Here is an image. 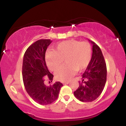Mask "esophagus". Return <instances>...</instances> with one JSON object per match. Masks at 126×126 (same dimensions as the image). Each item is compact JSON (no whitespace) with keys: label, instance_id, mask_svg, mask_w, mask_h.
<instances>
[{"label":"esophagus","instance_id":"esophagus-1","mask_svg":"<svg viewBox=\"0 0 126 126\" xmlns=\"http://www.w3.org/2000/svg\"><path fill=\"white\" fill-rule=\"evenodd\" d=\"M63 84H68L69 83V81H64V82H62Z\"/></svg>","mask_w":126,"mask_h":126}]
</instances>
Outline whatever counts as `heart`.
I'll use <instances>...</instances> for the list:
<instances>
[{"label": "heart", "mask_w": 126, "mask_h": 126, "mask_svg": "<svg viewBox=\"0 0 126 126\" xmlns=\"http://www.w3.org/2000/svg\"><path fill=\"white\" fill-rule=\"evenodd\" d=\"M92 56L91 45L87 42L67 40L55 46L54 51H48L46 62L52 71H58L64 60V64L57 73L55 77L60 80H67L76 71H82L90 64Z\"/></svg>", "instance_id": "heart-1"}]
</instances>
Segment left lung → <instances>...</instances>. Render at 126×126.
Listing matches in <instances>:
<instances>
[{
  "instance_id": "left-lung-1",
  "label": "left lung",
  "mask_w": 126,
  "mask_h": 126,
  "mask_svg": "<svg viewBox=\"0 0 126 126\" xmlns=\"http://www.w3.org/2000/svg\"><path fill=\"white\" fill-rule=\"evenodd\" d=\"M93 46L91 62L82 76L75 97L82 102H92L102 93L107 80V66L99 47L89 40Z\"/></svg>"
}]
</instances>
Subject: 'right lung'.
Instances as JSON below:
<instances>
[{
    "label": "right lung",
    "instance_id": "obj_1",
    "mask_svg": "<svg viewBox=\"0 0 126 126\" xmlns=\"http://www.w3.org/2000/svg\"><path fill=\"white\" fill-rule=\"evenodd\" d=\"M50 39H39L28 47L22 63V79L25 90L33 101L40 105L52 104L58 97L63 84L57 82L50 86L44 83L46 79L52 82L54 76L46 64L45 54Z\"/></svg>",
    "mask_w": 126,
    "mask_h": 126
}]
</instances>
